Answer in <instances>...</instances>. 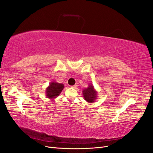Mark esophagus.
Masks as SVG:
<instances>
[{
	"label": "esophagus",
	"instance_id": "obj_1",
	"mask_svg": "<svg viewBox=\"0 0 153 153\" xmlns=\"http://www.w3.org/2000/svg\"><path fill=\"white\" fill-rule=\"evenodd\" d=\"M77 87V85H73V86H71V88H76Z\"/></svg>",
	"mask_w": 153,
	"mask_h": 153
}]
</instances>
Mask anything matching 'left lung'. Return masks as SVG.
I'll return each instance as SVG.
<instances>
[{"mask_svg": "<svg viewBox=\"0 0 153 153\" xmlns=\"http://www.w3.org/2000/svg\"><path fill=\"white\" fill-rule=\"evenodd\" d=\"M83 95L85 100L89 103H93L97 97V92L92 83H89L88 87L83 90Z\"/></svg>", "mask_w": 153, "mask_h": 153, "instance_id": "1", "label": "left lung"}]
</instances>
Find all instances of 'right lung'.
<instances>
[{
    "instance_id": "add662e5",
    "label": "right lung",
    "mask_w": 153,
    "mask_h": 153,
    "mask_svg": "<svg viewBox=\"0 0 153 153\" xmlns=\"http://www.w3.org/2000/svg\"><path fill=\"white\" fill-rule=\"evenodd\" d=\"M64 88V85L58 83L57 82L52 81L49 86L46 88V96L47 98L53 100L59 96L62 89Z\"/></svg>"
}]
</instances>
